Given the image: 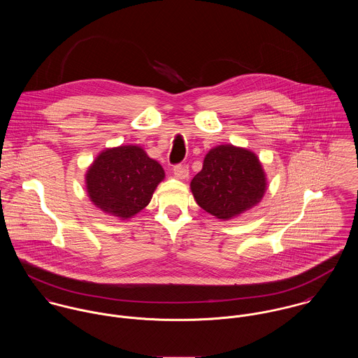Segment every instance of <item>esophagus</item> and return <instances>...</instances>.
<instances>
[{"mask_svg": "<svg viewBox=\"0 0 358 358\" xmlns=\"http://www.w3.org/2000/svg\"><path fill=\"white\" fill-rule=\"evenodd\" d=\"M173 172L179 179H186L189 176V166L186 164L173 165Z\"/></svg>", "mask_w": 358, "mask_h": 358, "instance_id": "1", "label": "esophagus"}]
</instances>
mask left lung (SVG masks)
<instances>
[{
  "label": "left lung",
  "instance_id": "8db88e82",
  "mask_svg": "<svg viewBox=\"0 0 358 358\" xmlns=\"http://www.w3.org/2000/svg\"><path fill=\"white\" fill-rule=\"evenodd\" d=\"M190 187L204 210L227 220L262 200L266 178L255 154L226 145L205 155L203 169Z\"/></svg>",
  "mask_w": 358,
  "mask_h": 358
}]
</instances>
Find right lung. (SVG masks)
<instances>
[{
  "mask_svg": "<svg viewBox=\"0 0 358 358\" xmlns=\"http://www.w3.org/2000/svg\"><path fill=\"white\" fill-rule=\"evenodd\" d=\"M164 176L162 166L143 149L120 146L94 161L87 173V189L102 210L128 219L150 203Z\"/></svg>",
  "mask_w": 358,
  "mask_h": 358,
  "instance_id": "right-lung-1",
  "label": "right lung"
}]
</instances>
